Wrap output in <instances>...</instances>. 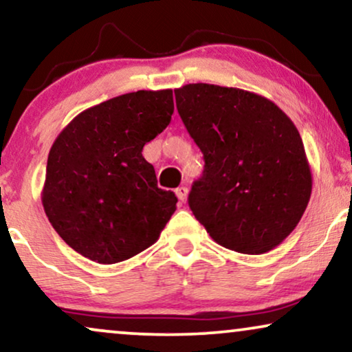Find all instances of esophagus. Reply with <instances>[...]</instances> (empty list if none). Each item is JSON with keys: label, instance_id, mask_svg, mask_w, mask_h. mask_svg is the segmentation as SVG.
<instances>
[{"label": "esophagus", "instance_id": "1", "mask_svg": "<svg viewBox=\"0 0 352 352\" xmlns=\"http://www.w3.org/2000/svg\"><path fill=\"white\" fill-rule=\"evenodd\" d=\"M175 195H177V198H179L180 203H185L186 196H188V188H186V186H179V188L175 190Z\"/></svg>", "mask_w": 352, "mask_h": 352}]
</instances>
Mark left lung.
Instances as JSON below:
<instances>
[{"label":"left lung","mask_w":352,"mask_h":352,"mask_svg":"<svg viewBox=\"0 0 352 352\" xmlns=\"http://www.w3.org/2000/svg\"><path fill=\"white\" fill-rule=\"evenodd\" d=\"M175 101L204 156L188 196L196 220L232 251L274 250L296 228L312 191L292 119L264 96L210 83L177 88Z\"/></svg>","instance_id":"8db88e82"}]
</instances>
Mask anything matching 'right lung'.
<instances>
[{
    "label": "right lung",
    "mask_w": 352,
    "mask_h": 352,
    "mask_svg": "<svg viewBox=\"0 0 352 352\" xmlns=\"http://www.w3.org/2000/svg\"><path fill=\"white\" fill-rule=\"evenodd\" d=\"M172 114V90H140L80 112L54 140L41 203L78 254L116 264L157 241L177 196L159 188L142 151Z\"/></svg>",
    "instance_id": "obj_1"
}]
</instances>
